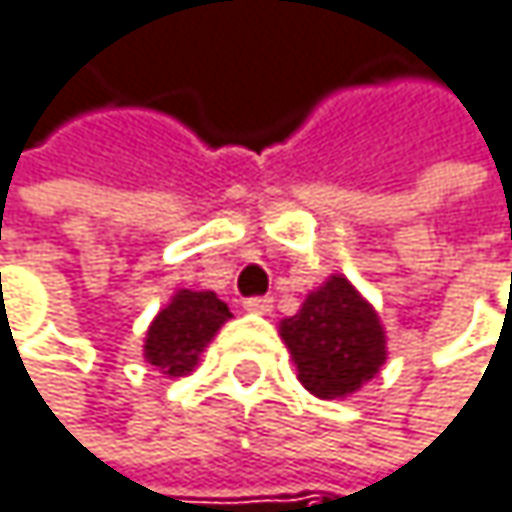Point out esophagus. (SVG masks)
<instances>
[{
	"mask_svg": "<svg viewBox=\"0 0 512 512\" xmlns=\"http://www.w3.org/2000/svg\"><path fill=\"white\" fill-rule=\"evenodd\" d=\"M244 310H250V313H259V316H268V313L274 310V298H268V295L247 298V301H244Z\"/></svg>",
	"mask_w": 512,
	"mask_h": 512,
	"instance_id": "obj_1",
	"label": "esophagus"
}]
</instances>
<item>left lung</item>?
<instances>
[{
  "instance_id": "8db88e82",
  "label": "left lung",
  "mask_w": 512,
  "mask_h": 512,
  "mask_svg": "<svg viewBox=\"0 0 512 512\" xmlns=\"http://www.w3.org/2000/svg\"><path fill=\"white\" fill-rule=\"evenodd\" d=\"M280 337L298 364L301 384L322 399L355 393L384 364L379 316L340 274L283 322Z\"/></svg>"
}]
</instances>
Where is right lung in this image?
<instances>
[{"label":"right lung","instance_id":"1","mask_svg":"<svg viewBox=\"0 0 512 512\" xmlns=\"http://www.w3.org/2000/svg\"><path fill=\"white\" fill-rule=\"evenodd\" d=\"M229 316V307L214 292L181 289L151 322L145 337V361L172 379L190 373L199 352Z\"/></svg>","mask_w":512,"mask_h":512}]
</instances>
